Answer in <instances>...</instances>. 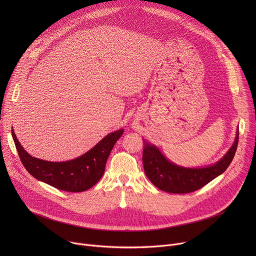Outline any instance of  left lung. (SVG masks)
Masks as SVG:
<instances>
[{
    "label": "left lung",
    "mask_w": 256,
    "mask_h": 256,
    "mask_svg": "<svg viewBox=\"0 0 256 256\" xmlns=\"http://www.w3.org/2000/svg\"><path fill=\"white\" fill-rule=\"evenodd\" d=\"M239 130L228 153L216 164L204 168L179 167L168 161L162 153L149 144L142 151V163L146 175L159 190L170 194H190L196 192L216 176L222 174L231 164L237 150Z\"/></svg>",
    "instance_id": "left-lung-1"
}]
</instances>
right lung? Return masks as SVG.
<instances>
[{"instance_id": "add662e5", "label": "right lung", "mask_w": 256, "mask_h": 256, "mask_svg": "<svg viewBox=\"0 0 256 256\" xmlns=\"http://www.w3.org/2000/svg\"><path fill=\"white\" fill-rule=\"evenodd\" d=\"M122 134V130L109 134L94 148L74 160L48 162L30 156L12 130L16 149L25 169L34 178L68 192H82L97 184L104 173L109 154Z\"/></svg>"}]
</instances>
